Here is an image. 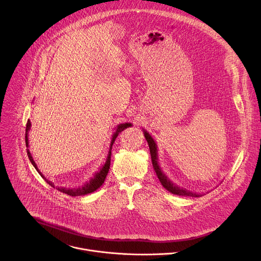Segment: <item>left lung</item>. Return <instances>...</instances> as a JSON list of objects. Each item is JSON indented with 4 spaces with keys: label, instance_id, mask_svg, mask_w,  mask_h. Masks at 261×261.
Returning <instances> with one entry per match:
<instances>
[{
    "label": "left lung",
    "instance_id": "1",
    "mask_svg": "<svg viewBox=\"0 0 261 261\" xmlns=\"http://www.w3.org/2000/svg\"><path fill=\"white\" fill-rule=\"evenodd\" d=\"M143 130V134L144 137L148 143L149 146V151H150V156H151V163H152V167L154 169L155 174L160 180V182L162 184V186L171 194L173 195H177V196H185V197H202V194H197V193H193L191 191H188L187 189L184 188H179L178 186H176L175 184H173L170 178L165 174L164 171L161 169L160 165H159V158H158V145L154 141V139L150 136V134L144 130Z\"/></svg>",
    "mask_w": 261,
    "mask_h": 261
}]
</instances>
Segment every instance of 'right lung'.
Here are the masks:
<instances>
[{
    "label": "right lung",
    "mask_w": 261,
    "mask_h": 261,
    "mask_svg": "<svg viewBox=\"0 0 261 261\" xmlns=\"http://www.w3.org/2000/svg\"><path fill=\"white\" fill-rule=\"evenodd\" d=\"M31 126H32V123H31L30 120H28L27 128H25V144H27V147H28L27 150H28L29 159H30L31 163L33 164V166L36 168V170L39 172V174L45 179V181H46L47 184H49V186H51L52 188L55 189L54 184H53L52 181L48 180V179L42 174L41 171L38 169L37 164L35 163L33 156H32V154H31V151H30V149H29V132H30V130H31ZM131 126H132L131 123H123V124H120V125H118V126L116 127V131L114 132V134H113V136H112V141H111V145H110V149H109L110 151H109L107 161H106V163L103 164V166L99 169V171L95 173L93 177H91V179H90L89 181H87L86 184H84V186H82L81 188H73V189L69 188V189H67V188H63V187H62V188L56 187V190H58L59 192H61V193H63V194H66V195H68V196H71V197H77V196L88 195V194H91V193L95 192L96 190H98V189L102 186V184L105 182L106 177H107L108 173H109L110 166H111L112 146H113V144H114V142H115L117 136H118L123 130H125V129H127V128H129V127H131Z\"/></svg>",
    "instance_id": "1"
}]
</instances>
